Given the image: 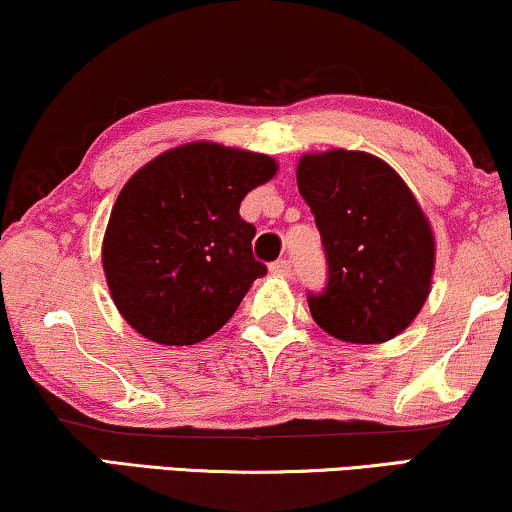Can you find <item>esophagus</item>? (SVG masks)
<instances>
[{
    "instance_id": "34e87169",
    "label": "esophagus",
    "mask_w": 512,
    "mask_h": 512,
    "mask_svg": "<svg viewBox=\"0 0 512 512\" xmlns=\"http://www.w3.org/2000/svg\"><path fill=\"white\" fill-rule=\"evenodd\" d=\"M270 272H272V275H279V277H291V261H286V258H279V261L270 263Z\"/></svg>"
}]
</instances>
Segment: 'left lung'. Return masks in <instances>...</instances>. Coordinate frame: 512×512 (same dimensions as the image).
<instances>
[{
	"instance_id": "8db88e82",
	"label": "left lung",
	"mask_w": 512,
	"mask_h": 512,
	"mask_svg": "<svg viewBox=\"0 0 512 512\" xmlns=\"http://www.w3.org/2000/svg\"><path fill=\"white\" fill-rule=\"evenodd\" d=\"M296 179L328 265L324 291H307L312 319L333 338L361 345L403 333L429 296L436 254L415 195L363 151L307 153Z\"/></svg>"
}]
</instances>
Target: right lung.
I'll return each instance as SVG.
<instances>
[{
    "instance_id": "1",
    "label": "right lung",
    "mask_w": 512,
    "mask_h": 512,
    "mask_svg": "<svg viewBox=\"0 0 512 512\" xmlns=\"http://www.w3.org/2000/svg\"><path fill=\"white\" fill-rule=\"evenodd\" d=\"M277 163L212 142L184 144L144 165L111 209L102 265L123 319L160 345H195L219 331L268 268L240 216Z\"/></svg>"
}]
</instances>
